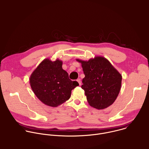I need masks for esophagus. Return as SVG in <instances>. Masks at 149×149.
Segmentation results:
<instances>
[{"label":"esophagus","mask_w":149,"mask_h":149,"mask_svg":"<svg viewBox=\"0 0 149 149\" xmlns=\"http://www.w3.org/2000/svg\"><path fill=\"white\" fill-rule=\"evenodd\" d=\"M77 81V82H78L79 85H81V79H80L79 78H78V79Z\"/></svg>","instance_id":"obj_1"}]
</instances>
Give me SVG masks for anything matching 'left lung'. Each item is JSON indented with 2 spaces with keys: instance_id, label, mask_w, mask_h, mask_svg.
<instances>
[{
  "instance_id": "8db88e82",
  "label": "left lung",
  "mask_w": 149,
  "mask_h": 149,
  "mask_svg": "<svg viewBox=\"0 0 149 149\" xmlns=\"http://www.w3.org/2000/svg\"><path fill=\"white\" fill-rule=\"evenodd\" d=\"M76 60L81 64L85 74L81 88L89 105L100 110L112 105L120 90L122 75L102 56H96L88 61Z\"/></svg>"
}]
</instances>
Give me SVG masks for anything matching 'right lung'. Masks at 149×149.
Instances as JSON below:
<instances>
[{"mask_svg":"<svg viewBox=\"0 0 149 149\" xmlns=\"http://www.w3.org/2000/svg\"><path fill=\"white\" fill-rule=\"evenodd\" d=\"M62 65L63 61L58 59L53 61L45 58L30 75V84L33 92L47 106L57 107L64 103L70 98L71 91L79 85L78 82L69 78Z\"/></svg>","mask_w":149,"mask_h":149,"instance_id":"1","label":"right lung"}]
</instances>
